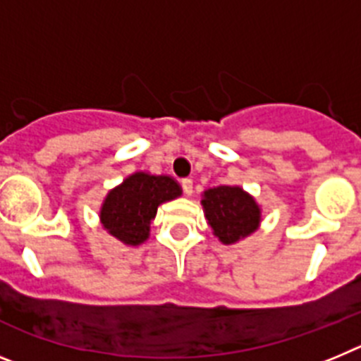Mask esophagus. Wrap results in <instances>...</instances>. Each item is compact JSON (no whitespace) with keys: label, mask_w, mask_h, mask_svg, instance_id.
<instances>
[{"label":"esophagus","mask_w":361,"mask_h":361,"mask_svg":"<svg viewBox=\"0 0 361 361\" xmlns=\"http://www.w3.org/2000/svg\"><path fill=\"white\" fill-rule=\"evenodd\" d=\"M180 184H183L184 193L190 197L191 193H193V180H191V178H183V180H180Z\"/></svg>","instance_id":"1"}]
</instances>
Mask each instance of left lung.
Segmentation results:
<instances>
[{
  "mask_svg": "<svg viewBox=\"0 0 361 361\" xmlns=\"http://www.w3.org/2000/svg\"><path fill=\"white\" fill-rule=\"evenodd\" d=\"M200 204L213 235L224 245L253 235L262 222L260 204L240 186L208 188Z\"/></svg>",
  "mask_w": 361,
  "mask_h": 361,
  "instance_id": "1",
  "label": "left lung"
}]
</instances>
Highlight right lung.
I'll return each instance as SVG.
<instances>
[{
	"mask_svg": "<svg viewBox=\"0 0 361 361\" xmlns=\"http://www.w3.org/2000/svg\"><path fill=\"white\" fill-rule=\"evenodd\" d=\"M183 195V188L170 175L135 171L104 197L99 220L108 235L137 247L149 238V224L161 204Z\"/></svg>",
	"mask_w": 361,
	"mask_h": 361,
	"instance_id": "obj_1",
	"label": "right lung"
}]
</instances>
